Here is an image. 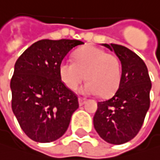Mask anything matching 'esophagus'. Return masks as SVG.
<instances>
[{
    "label": "esophagus",
    "mask_w": 160,
    "mask_h": 160,
    "mask_svg": "<svg viewBox=\"0 0 160 160\" xmlns=\"http://www.w3.org/2000/svg\"><path fill=\"white\" fill-rule=\"evenodd\" d=\"M85 102H86L85 99H83V98H78V103H79V106H83Z\"/></svg>",
    "instance_id": "obj_1"
}]
</instances>
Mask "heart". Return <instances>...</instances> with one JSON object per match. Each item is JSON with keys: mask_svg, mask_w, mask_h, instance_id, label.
<instances>
[{"mask_svg": "<svg viewBox=\"0 0 160 160\" xmlns=\"http://www.w3.org/2000/svg\"><path fill=\"white\" fill-rule=\"evenodd\" d=\"M58 75L70 90H75L85 78L88 82L78 89L79 93L109 97L120 84L121 65L114 54L87 46L75 52L74 62L63 59L58 65Z\"/></svg>", "mask_w": 160, "mask_h": 160, "instance_id": "1", "label": "heart"}]
</instances>
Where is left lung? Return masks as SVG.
Here are the masks:
<instances>
[{
	"instance_id": "obj_1",
	"label": "left lung",
	"mask_w": 160,
	"mask_h": 160,
	"mask_svg": "<svg viewBox=\"0 0 160 160\" xmlns=\"http://www.w3.org/2000/svg\"><path fill=\"white\" fill-rule=\"evenodd\" d=\"M118 57L122 65L118 90L98 102L93 124L108 143L120 145L132 140L140 131L150 108L152 82L147 66L135 52L117 44H102Z\"/></svg>"
}]
</instances>
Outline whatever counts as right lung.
Instances as JSON below:
<instances>
[{
  "mask_svg": "<svg viewBox=\"0 0 160 160\" xmlns=\"http://www.w3.org/2000/svg\"><path fill=\"white\" fill-rule=\"evenodd\" d=\"M79 40L37 41L17 59L10 82L11 107L23 132L35 142L60 138L78 108L77 95L58 75V65Z\"/></svg>",
  "mask_w": 160,
  "mask_h": 160,
  "instance_id": "right-lung-1",
  "label": "right lung"
}]
</instances>
